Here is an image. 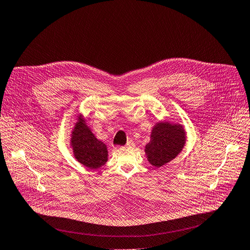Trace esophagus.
<instances>
[{"label": "esophagus", "instance_id": "1", "mask_svg": "<svg viewBox=\"0 0 250 250\" xmlns=\"http://www.w3.org/2000/svg\"><path fill=\"white\" fill-rule=\"evenodd\" d=\"M125 146H126V147H130V148H132V147H134V146H135V143H134L132 140H130V141H127V142H126Z\"/></svg>", "mask_w": 250, "mask_h": 250}]
</instances>
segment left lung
<instances>
[{
    "label": "left lung",
    "instance_id": "8db88e82",
    "mask_svg": "<svg viewBox=\"0 0 250 250\" xmlns=\"http://www.w3.org/2000/svg\"><path fill=\"white\" fill-rule=\"evenodd\" d=\"M186 130L179 124L159 122L152 127L150 141L145 146L148 162L154 167L170 163L182 151L186 145Z\"/></svg>",
    "mask_w": 250,
    "mask_h": 250
}]
</instances>
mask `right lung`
Here are the masks:
<instances>
[{"mask_svg":"<svg viewBox=\"0 0 250 250\" xmlns=\"http://www.w3.org/2000/svg\"><path fill=\"white\" fill-rule=\"evenodd\" d=\"M71 146L75 159L89 169H99L108 160L106 144L97 139L82 115H78V122L74 125Z\"/></svg>","mask_w":250,"mask_h":250,"instance_id":"right-lung-1","label":"right lung"}]
</instances>
